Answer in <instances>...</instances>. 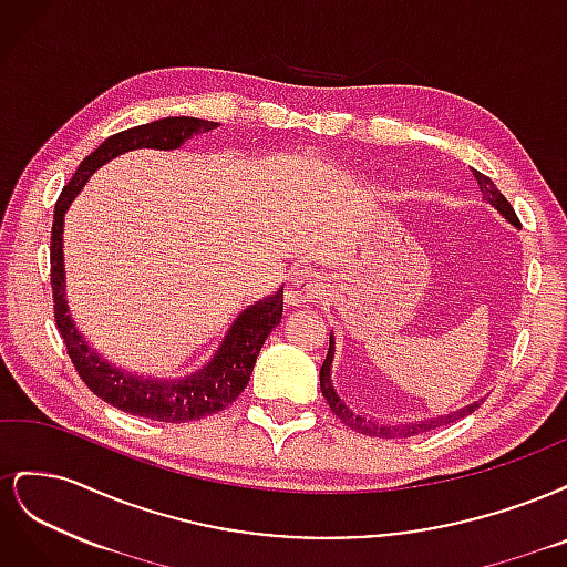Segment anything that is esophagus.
Wrapping results in <instances>:
<instances>
[{"label": "esophagus", "instance_id": "esophagus-1", "mask_svg": "<svg viewBox=\"0 0 567 567\" xmlns=\"http://www.w3.org/2000/svg\"><path fill=\"white\" fill-rule=\"evenodd\" d=\"M321 296V284L310 271H300L286 284L284 300L288 307H307Z\"/></svg>", "mask_w": 567, "mask_h": 567}]
</instances>
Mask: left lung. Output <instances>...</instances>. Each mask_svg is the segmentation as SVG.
Returning a JSON list of instances; mask_svg holds the SVG:
<instances>
[{
	"label": "left lung",
	"instance_id": "left-lung-1",
	"mask_svg": "<svg viewBox=\"0 0 567 567\" xmlns=\"http://www.w3.org/2000/svg\"><path fill=\"white\" fill-rule=\"evenodd\" d=\"M475 173V179L480 184V192H483V200H487L494 210H499V215H504L513 227H520V219L516 215V210L511 208V203L504 198V194L499 192V188L494 186V182L489 177H485L483 173H477V169H473ZM333 354H336V340H333V333H331V340H329V354H326L323 364H321V371H319V385H321V394L326 398V402H329L333 414L346 423L348 427H352V431L362 433V435H371V437H385V440H394V437H414V435H423V433H431L435 431V427H442V425H450L463 416L473 414V411L480 406V402H473L468 406L463 409H456L452 411V414H444V416H437V419H425V421H409V423H379V421H371L362 414H357V411L352 406H348V402L340 398V394L336 392V385L331 381V367H333Z\"/></svg>",
	"mask_w": 567,
	"mask_h": 567
}]
</instances>
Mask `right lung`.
<instances>
[{"label": "right lung", "instance_id": "1", "mask_svg": "<svg viewBox=\"0 0 567 567\" xmlns=\"http://www.w3.org/2000/svg\"><path fill=\"white\" fill-rule=\"evenodd\" d=\"M217 123L200 117H163L156 123L132 127L117 132L92 151L78 167L73 179L63 186V192L54 208V225H51V290H54V319L59 333L65 342L68 357L78 369L96 398L127 411L134 416H144L151 421L165 423H186L198 421L203 416L217 414L227 409L250 381L255 359L265 346V338L271 333L274 326H279L284 312V288H279L271 298H265L248 310L238 315L231 323L215 357L196 373L177 381H158L144 379L130 371L109 364L104 357L96 354L82 338L78 326L68 312L65 300V269H63V217L68 205L75 200L82 186L96 173L101 165L123 156L134 148H179L186 140H192L198 132H210Z\"/></svg>", "mask_w": 567, "mask_h": 567}]
</instances>
